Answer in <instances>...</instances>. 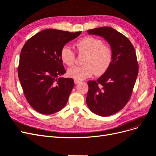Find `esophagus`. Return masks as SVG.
I'll return each mask as SVG.
<instances>
[{"instance_id": "34e87169", "label": "esophagus", "mask_w": 156, "mask_h": 156, "mask_svg": "<svg viewBox=\"0 0 156 156\" xmlns=\"http://www.w3.org/2000/svg\"><path fill=\"white\" fill-rule=\"evenodd\" d=\"M74 83H75V84H78V83H80V81H79V80L75 79V80H74Z\"/></svg>"}]
</instances>
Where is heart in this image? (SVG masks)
I'll list each match as a JSON object with an SVG mask.
<instances>
[{"instance_id": "obj_1", "label": "heart", "mask_w": 156, "mask_h": 156, "mask_svg": "<svg viewBox=\"0 0 156 156\" xmlns=\"http://www.w3.org/2000/svg\"><path fill=\"white\" fill-rule=\"evenodd\" d=\"M75 47L80 55H85L82 66H73L68 69V75L81 81L95 74L100 76L109 68L112 60V51L103 41L92 36H87L79 40ZM62 62L67 66L75 62V55L68 45H64L60 51Z\"/></svg>"}]
</instances>
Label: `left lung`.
<instances>
[{
	"instance_id": "8db88e82",
	"label": "left lung",
	"mask_w": 156,
	"mask_h": 156,
	"mask_svg": "<svg viewBox=\"0 0 156 156\" xmlns=\"http://www.w3.org/2000/svg\"><path fill=\"white\" fill-rule=\"evenodd\" d=\"M103 37L112 51L109 68L96 81L88 82L87 103L92 112L108 116L120 111L128 102L139 72L134 47L122 33L109 27L87 31Z\"/></svg>"
}]
</instances>
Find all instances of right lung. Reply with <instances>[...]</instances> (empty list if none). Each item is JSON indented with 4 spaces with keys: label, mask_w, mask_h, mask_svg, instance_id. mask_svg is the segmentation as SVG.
Instances as JSON below:
<instances>
[{
    "label": "right lung",
    "mask_w": 156,
    "mask_h": 156,
    "mask_svg": "<svg viewBox=\"0 0 156 156\" xmlns=\"http://www.w3.org/2000/svg\"><path fill=\"white\" fill-rule=\"evenodd\" d=\"M81 33L45 29L31 37L23 47L19 79L28 103L41 114H53L68 102L74 81L72 78L60 77L66 73L60 51Z\"/></svg>",
    "instance_id": "add662e5"
}]
</instances>
